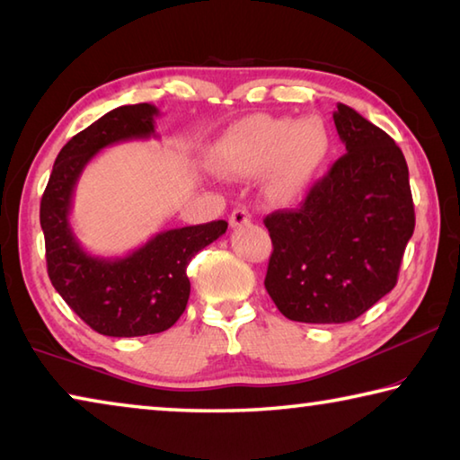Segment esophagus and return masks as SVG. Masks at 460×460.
Returning a JSON list of instances; mask_svg holds the SVG:
<instances>
[{
    "instance_id": "1",
    "label": "esophagus",
    "mask_w": 460,
    "mask_h": 460,
    "mask_svg": "<svg viewBox=\"0 0 460 460\" xmlns=\"http://www.w3.org/2000/svg\"><path fill=\"white\" fill-rule=\"evenodd\" d=\"M249 221H252V215H249L245 208H235V211L229 215L231 227H241V225H247Z\"/></svg>"
}]
</instances>
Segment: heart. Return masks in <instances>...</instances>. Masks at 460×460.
<instances>
[{
  "label": "heart",
  "instance_id": "b5f03b06",
  "mask_svg": "<svg viewBox=\"0 0 460 460\" xmlns=\"http://www.w3.org/2000/svg\"><path fill=\"white\" fill-rule=\"evenodd\" d=\"M331 134L321 118L249 115L233 123L211 150V166L229 178L263 174L271 202H290L313 182L329 158Z\"/></svg>",
  "mask_w": 460,
  "mask_h": 460
}]
</instances>
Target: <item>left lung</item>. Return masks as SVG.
Masks as SVG:
<instances>
[{"label":"left lung","instance_id":"obj_1","mask_svg":"<svg viewBox=\"0 0 460 460\" xmlns=\"http://www.w3.org/2000/svg\"><path fill=\"white\" fill-rule=\"evenodd\" d=\"M332 119L347 154L300 208L263 219L274 245L263 284L296 323L341 324L367 313L398 282L416 225L398 144L349 105L339 103Z\"/></svg>","mask_w":460,"mask_h":460}]
</instances>
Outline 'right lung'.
Here are the masks:
<instances>
[{"instance_id": "obj_1", "label": "right lung", "mask_w": 460, "mask_h": 460, "mask_svg": "<svg viewBox=\"0 0 460 460\" xmlns=\"http://www.w3.org/2000/svg\"><path fill=\"white\" fill-rule=\"evenodd\" d=\"M158 113L150 103L123 105L91 123L62 147L42 194L40 225L50 282L105 337H144L170 329L189 302L190 260L227 231V221L160 231L123 258L93 255L76 239L68 217L84 166L107 146L155 137Z\"/></svg>"}]
</instances>
